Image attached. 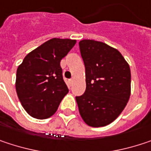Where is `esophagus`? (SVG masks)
I'll return each instance as SVG.
<instances>
[{
    "mask_svg": "<svg viewBox=\"0 0 151 151\" xmlns=\"http://www.w3.org/2000/svg\"><path fill=\"white\" fill-rule=\"evenodd\" d=\"M73 79H70V84H73Z\"/></svg>",
    "mask_w": 151,
    "mask_h": 151,
    "instance_id": "obj_1",
    "label": "esophagus"
}]
</instances>
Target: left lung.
<instances>
[{
  "instance_id": "8db88e82",
  "label": "left lung",
  "mask_w": 151,
  "mask_h": 151,
  "mask_svg": "<svg viewBox=\"0 0 151 151\" xmlns=\"http://www.w3.org/2000/svg\"><path fill=\"white\" fill-rule=\"evenodd\" d=\"M86 67V88L76 97L78 111L89 126L101 127L113 122L129 101L130 69L115 48L93 40L79 41Z\"/></svg>"
}]
</instances>
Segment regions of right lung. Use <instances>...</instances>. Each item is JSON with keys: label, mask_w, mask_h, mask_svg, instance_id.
Listing matches in <instances>:
<instances>
[{"label": "right lung", "mask_w": 151, "mask_h": 151, "mask_svg": "<svg viewBox=\"0 0 151 151\" xmlns=\"http://www.w3.org/2000/svg\"><path fill=\"white\" fill-rule=\"evenodd\" d=\"M75 44V40L51 39L29 52L18 66L16 92L31 116L44 119L52 116L67 94L60 60Z\"/></svg>", "instance_id": "obj_1"}]
</instances>
